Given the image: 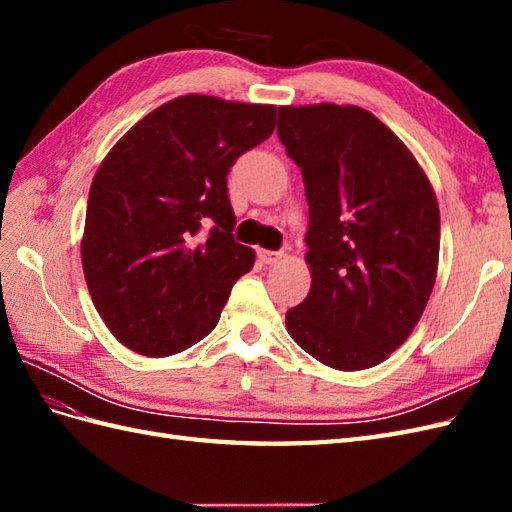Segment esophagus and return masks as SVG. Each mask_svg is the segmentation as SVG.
Returning <instances> with one entry per match:
<instances>
[{
	"mask_svg": "<svg viewBox=\"0 0 512 512\" xmlns=\"http://www.w3.org/2000/svg\"><path fill=\"white\" fill-rule=\"evenodd\" d=\"M284 257H286L284 253H275V250H259V259H262V264H268V266L279 264Z\"/></svg>",
	"mask_w": 512,
	"mask_h": 512,
	"instance_id": "34e87169",
	"label": "esophagus"
}]
</instances>
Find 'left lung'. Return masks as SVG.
I'll list each match as a JSON object with an SVG mask.
<instances>
[{
	"mask_svg": "<svg viewBox=\"0 0 512 512\" xmlns=\"http://www.w3.org/2000/svg\"><path fill=\"white\" fill-rule=\"evenodd\" d=\"M277 134L310 206L312 286L286 312L288 334L341 372L374 367L409 339L436 284V193L407 145L363 107L284 105Z\"/></svg>",
	"mask_w": 512,
	"mask_h": 512,
	"instance_id": "1",
	"label": "left lung"
}]
</instances>
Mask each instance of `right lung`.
Instances as JSON below:
<instances>
[{
    "instance_id": "add662e5",
    "label": "right lung",
    "mask_w": 512,
    "mask_h": 512,
    "mask_svg": "<svg viewBox=\"0 0 512 512\" xmlns=\"http://www.w3.org/2000/svg\"><path fill=\"white\" fill-rule=\"evenodd\" d=\"M275 105L184 94L129 129L96 169L81 262L107 328L132 352L178 354L202 341L255 264L237 244L226 176L273 134ZM212 224L206 243L194 235Z\"/></svg>"
}]
</instances>
